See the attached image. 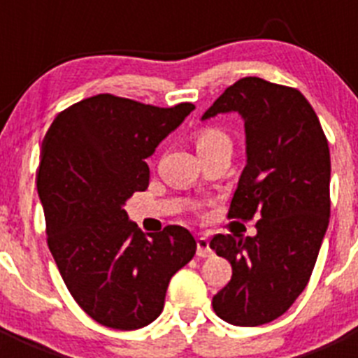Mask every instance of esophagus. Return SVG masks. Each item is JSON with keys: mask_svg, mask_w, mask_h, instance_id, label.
Returning <instances> with one entry per match:
<instances>
[{"mask_svg": "<svg viewBox=\"0 0 358 358\" xmlns=\"http://www.w3.org/2000/svg\"><path fill=\"white\" fill-rule=\"evenodd\" d=\"M197 256H201V258H208V256H211L210 240H208L206 236H199L197 238Z\"/></svg>", "mask_w": 358, "mask_h": 358, "instance_id": "34e87169", "label": "esophagus"}]
</instances>
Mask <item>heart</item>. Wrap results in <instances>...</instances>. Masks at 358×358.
Instances as JSON below:
<instances>
[{"mask_svg": "<svg viewBox=\"0 0 358 358\" xmlns=\"http://www.w3.org/2000/svg\"><path fill=\"white\" fill-rule=\"evenodd\" d=\"M195 147H197V152L206 150V148L213 147V145L220 143V141H227V136L224 132H220L218 129H202L197 134L194 136Z\"/></svg>", "mask_w": 358, "mask_h": 358, "instance_id": "b5f03b06", "label": "heart"}]
</instances>
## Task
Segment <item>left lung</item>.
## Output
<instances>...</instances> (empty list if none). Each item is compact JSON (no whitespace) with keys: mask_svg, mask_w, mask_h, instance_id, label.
<instances>
[{"mask_svg":"<svg viewBox=\"0 0 358 358\" xmlns=\"http://www.w3.org/2000/svg\"><path fill=\"white\" fill-rule=\"evenodd\" d=\"M224 113L242 116L248 156L227 217L260 220L255 236L210 242L233 267L213 310L235 327H260L285 314L314 271L330 222V148L315 110L294 87L240 78L202 120Z\"/></svg>","mask_w":358,"mask_h":358,"instance_id":"8db88e82","label":"left lung"}]
</instances>
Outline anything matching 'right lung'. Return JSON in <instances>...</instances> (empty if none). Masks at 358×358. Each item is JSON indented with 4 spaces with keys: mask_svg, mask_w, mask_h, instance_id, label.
Returning <instances> with one entry per match:
<instances>
[{
    "mask_svg": "<svg viewBox=\"0 0 358 358\" xmlns=\"http://www.w3.org/2000/svg\"><path fill=\"white\" fill-rule=\"evenodd\" d=\"M194 109L96 94L59 113L44 136L37 194L48 248L73 299L103 327L150 324L170 278L194 258L188 229L143 233L123 208L147 189L145 159Z\"/></svg>",
    "mask_w": 358,
    "mask_h": 358,
    "instance_id": "1",
    "label": "right lung"
}]
</instances>
